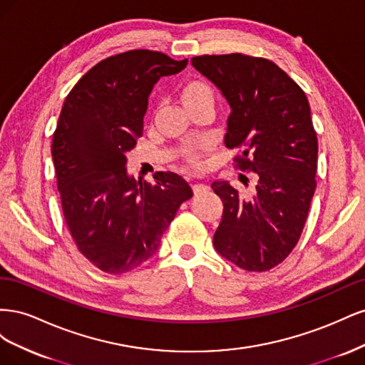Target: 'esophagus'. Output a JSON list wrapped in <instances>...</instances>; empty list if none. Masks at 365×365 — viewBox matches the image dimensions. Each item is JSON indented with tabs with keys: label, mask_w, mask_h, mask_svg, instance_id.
I'll return each mask as SVG.
<instances>
[{
	"label": "esophagus",
	"mask_w": 365,
	"mask_h": 365,
	"mask_svg": "<svg viewBox=\"0 0 365 365\" xmlns=\"http://www.w3.org/2000/svg\"><path fill=\"white\" fill-rule=\"evenodd\" d=\"M207 190H208V185L207 184H202V182L193 184V192L195 193H202V192H207Z\"/></svg>",
	"instance_id": "esophagus-1"
}]
</instances>
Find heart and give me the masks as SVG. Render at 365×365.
<instances>
[{"mask_svg": "<svg viewBox=\"0 0 365 365\" xmlns=\"http://www.w3.org/2000/svg\"><path fill=\"white\" fill-rule=\"evenodd\" d=\"M204 96H212V90H210V86L202 81H192L187 83L182 90L184 103ZM204 150H205L204 145H190L185 149V160L192 165H201L204 158Z\"/></svg>", "mask_w": 365, "mask_h": 365, "instance_id": "1", "label": "heart"}]
</instances>
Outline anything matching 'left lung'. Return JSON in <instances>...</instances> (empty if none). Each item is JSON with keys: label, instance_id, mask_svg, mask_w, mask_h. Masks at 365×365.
Returning a JSON list of instances; mask_svg holds the SVG:
<instances>
[{"label": "left lung", "instance_id": "obj_1", "mask_svg": "<svg viewBox=\"0 0 365 365\" xmlns=\"http://www.w3.org/2000/svg\"><path fill=\"white\" fill-rule=\"evenodd\" d=\"M192 65L231 108L224 141L228 149H244L236 168L257 175L251 197L227 181L212 184L224 204L213 245L242 269L269 271L295 248L317 187L318 141L307 97L264 58L204 54L192 58Z\"/></svg>", "mask_w": 365, "mask_h": 365}]
</instances>
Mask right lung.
<instances>
[{"instance_id": "add662e5", "label": "right lung", "mask_w": 365, "mask_h": 365, "mask_svg": "<svg viewBox=\"0 0 365 365\" xmlns=\"http://www.w3.org/2000/svg\"><path fill=\"white\" fill-rule=\"evenodd\" d=\"M185 65L161 51L120 53L86 71L63 102L51 143L62 212L77 250L103 272L152 257L193 195L178 173L157 172L148 182L126 172L153 85Z\"/></svg>"}]
</instances>
